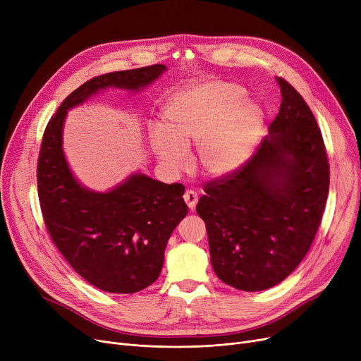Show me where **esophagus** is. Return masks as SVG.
Returning a JSON list of instances; mask_svg holds the SVG:
<instances>
[{
  "label": "esophagus",
  "instance_id": "obj_1",
  "mask_svg": "<svg viewBox=\"0 0 361 361\" xmlns=\"http://www.w3.org/2000/svg\"><path fill=\"white\" fill-rule=\"evenodd\" d=\"M197 193L195 192V190H187L185 193H184V200H185V203H187V206L190 207V209L193 211L195 207H196V203H197Z\"/></svg>",
  "mask_w": 361,
  "mask_h": 361
}]
</instances>
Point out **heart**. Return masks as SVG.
<instances>
[{"label":"heart","instance_id":"1","mask_svg":"<svg viewBox=\"0 0 361 361\" xmlns=\"http://www.w3.org/2000/svg\"><path fill=\"white\" fill-rule=\"evenodd\" d=\"M244 90L230 82H207L188 86L171 97L159 124L149 130L157 158L180 173L190 165L188 146L197 145L204 173L221 178L234 174L247 162L259 143L264 114Z\"/></svg>","mask_w":361,"mask_h":361}]
</instances>
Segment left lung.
<instances>
[{
	"label": "left lung",
	"instance_id": "left-lung-1",
	"mask_svg": "<svg viewBox=\"0 0 361 361\" xmlns=\"http://www.w3.org/2000/svg\"><path fill=\"white\" fill-rule=\"evenodd\" d=\"M281 106L255 155L204 185L196 211L206 224L212 268L241 291L286 279L307 255L329 192V164L306 101L283 79Z\"/></svg>",
	"mask_w": 361,
	"mask_h": 361
}]
</instances>
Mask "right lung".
Returning a JSON list of instances; mask_svg holds the SVG:
<instances>
[{
    "label": "right lung",
    "mask_w": 361,
    "mask_h": 361,
    "mask_svg": "<svg viewBox=\"0 0 361 361\" xmlns=\"http://www.w3.org/2000/svg\"><path fill=\"white\" fill-rule=\"evenodd\" d=\"M164 71L166 66L155 64L87 80L64 99L44 133L37 193L47 230L70 267L106 293L133 294L158 279L166 243L188 212L184 185L135 173L108 192L90 190L67 164L64 121L93 94L109 87L139 92Z\"/></svg>",
    "instance_id": "right-lung-1"
}]
</instances>
